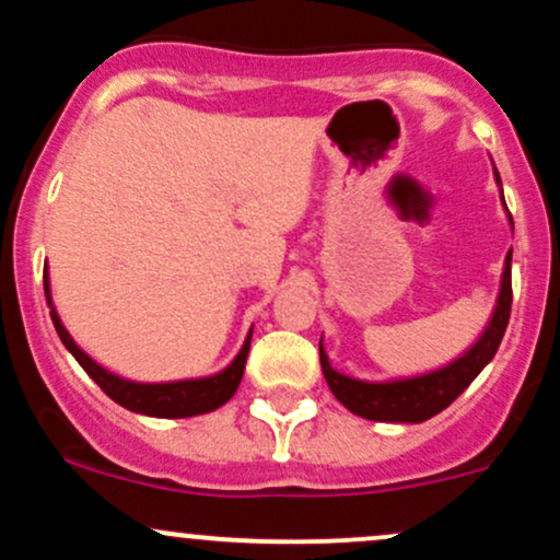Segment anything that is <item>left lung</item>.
<instances>
[{"label":"left lung","mask_w":560,"mask_h":560,"mask_svg":"<svg viewBox=\"0 0 560 560\" xmlns=\"http://www.w3.org/2000/svg\"><path fill=\"white\" fill-rule=\"evenodd\" d=\"M494 176H498V171H494ZM498 184H500V176H498ZM500 195H503V191H500ZM511 300H513L511 253H508L503 284H500L498 305H494L490 324H487V329L481 331V337L474 342L471 350L464 352L458 361L447 363L445 369H436L432 374L395 378V382L376 384V382H361V378H350L339 374V371H334L329 358H326L324 347L318 345L320 369H324L326 384H329L334 397H337L347 410L361 416V419L392 421V423H421L432 419V416L442 413V410H445L447 405L479 376V371L494 358L500 342H503L508 318H511Z\"/></svg>","instance_id":"left-lung-1"}]
</instances>
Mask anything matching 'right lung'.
<instances>
[{
  "mask_svg": "<svg viewBox=\"0 0 560 560\" xmlns=\"http://www.w3.org/2000/svg\"><path fill=\"white\" fill-rule=\"evenodd\" d=\"M44 294H47V302L52 305L47 271H44ZM49 316H52L55 329L60 334L62 345L70 350V355L81 363V369L86 371L96 384H100V389L105 392L110 400L124 405L128 410H133V413L155 416V419H189V416L210 413V410L221 408L223 402H229L242 382L244 363H247V352H249V339H253V331H249L247 339H244L240 355H236L234 361L221 371V374L202 376V378H184V382L141 384L102 369L100 363L92 361V358H89L86 352L73 342V337L66 331V326H62V320L57 316L55 307L49 311Z\"/></svg>",
  "mask_w": 560,
  "mask_h": 560,
  "instance_id": "1",
  "label": "right lung"
}]
</instances>
